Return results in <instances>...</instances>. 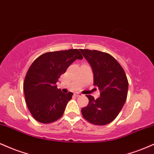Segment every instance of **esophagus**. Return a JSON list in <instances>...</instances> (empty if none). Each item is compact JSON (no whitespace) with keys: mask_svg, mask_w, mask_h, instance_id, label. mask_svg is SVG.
<instances>
[{"mask_svg":"<svg viewBox=\"0 0 154 154\" xmlns=\"http://www.w3.org/2000/svg\"><path fill=\"white\" fill-rule=\"evenodd\" d=\"M75 95H76V96H78V97H79V96H82V93H78V92H77V93H75Z\"/></svg>","mask_w":154,"mask_h":154,"instance_id":"obj_1","label":"esophagus"}]
</instances>
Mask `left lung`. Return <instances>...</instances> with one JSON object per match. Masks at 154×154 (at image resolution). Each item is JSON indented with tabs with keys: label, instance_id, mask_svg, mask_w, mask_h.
<instances>
[{
	"label": "left lung",
	"instance_id": "left-lung-1",
	"mask_svg": "<svg viewBox=\"0 0 154 154\" xmlns=\"http://www.w3.org/2000/svg\"><path fill=\"white\" fill-rule=\"evenodd\" d=\"M80 51L92 67L93 83L98 88L100 95L97 99L86 95L89 103L82 109V114L93 125H107L118 116L125 103L128 78L121 65L110 54L88 49H80Z\"/></svg>",
	"mask_w": 154,
	"mask_h": 154
}]
</instances>
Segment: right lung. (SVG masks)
Here are the masks:
<instances>
[{
  "instance_id": "add662e5",
  "label": "right lung",
  "mask_w": 154,
  "mask_h": 154,
  "mask_svg": "<svg viewBox=\"0 0 154 154\" xmlns=\"http://www.w3.org/2000/svg\"><path fill=\"white\" fill-rule=\"evenodd\" d=\"M82 59L77 49L54 51L42 54L29 66L24 81V96L31 114L39 122H54L62 116L73 93H62L56 82L76 59Z\"/></svg>"
}]
</instances>
